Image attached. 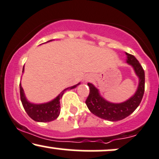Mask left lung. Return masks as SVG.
Returning a JSON list of instances; mask_svg holds the SVG:
<instances>
[{
    "instance_id": "left-lung-1",
    "label": "left lung",
    "mask_w": 159,
    "mask_h": 159,
    "mask_svg": "<svg viewBox=\"0 0 159 159\" xmlns=\"http://www.w3.org/2000/svg\"><path fill=\"white\" fill-rule=\"evenodd\" d=\"M127 63L133 67L139 78V87L135 94L126 102L119 104L107 102L100 95L98 90L92 84L88 83L90 92L85 101L90 111L96 116L111 121L122 120L131 115L140 105L145 92V71L134 55L126 53Z\"/></svg>"
}]
</instances>
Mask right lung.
I'll use <instances>...</instances> for the list:
<instances>
[{
  "label": "right lung",
  "instance_id": "obj_1",
  "mask_svg": "<svg viewBox=\"0 0 159 159\" xmlns=\"http://www.w3.org/2000/svg\"><path fill=\"white\" fill-rule=\"evenodd\" d=\"M24 71V68H23ZM80 84V83H79ZM79 84L74 85L72 87L68 88L65 89L56 98L52 100L51 102H48L44 104H36L30 103L26 99L24 93L23 89L20 83V101L23 105L25 111L27 112L30 118H31L34 121H40V122H49V121H54V119L59 116L61 110V104H60V98H61L64 92L67 89H73L77 87Z\"/></svg>",
  "mask_w": 159,
  "mask_h": 159
}]
</instances>
